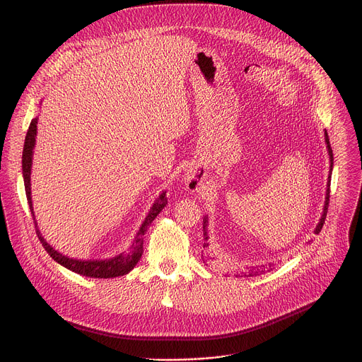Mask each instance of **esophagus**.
<instances>
[{"label": "esophagus", "instance_id": "1", "mask_svg": "<svg viewBox=\"0 0 362 362\" xmlns=\"http://www.w3.org/2000/svg\"><path fill=\"white\" fill-rule=\"evenodd\" d=\"M185 185L186 189L190 192H199L202 187V180L200 177L194 173V170H187L185 175Z\"/></svg>", "mask_w": 362, "mask_h": 362}]
</instances>
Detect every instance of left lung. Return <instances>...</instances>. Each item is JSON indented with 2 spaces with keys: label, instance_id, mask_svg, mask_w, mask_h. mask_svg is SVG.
<instances>
[{
  "label": "left lung",
  "instance_id": "8db88e82",
  "mask_svg": "<svg viewBox=\"0 0 362 362\" xmlns=\"http://www.w3.org/2000/svg\"><path fill=\"white\" fill-rule=\"evenodd\" d=\"M325 143H327V148H328V154H329V162H331V165H329V177H331L332 165H334V154H332V148H331V144H329V137H328L327 130H325ZM329 182H331V179H328V189H327V196H325L324 212H322V216H321V219H320V222H318V225H317V228H315V233H317V235L321 232V229H322V226H324V223H325L327 212H328V204H329ZM208 239H209V236H208V216H204V219H203V240H204L203 247H208V246H209V243H206V240H208ZM203 262H208V259L203 261ZM269 268H271V267H269ZM261 274H265V269H256L255 272H253V269H250L249 276H253V275L256 276V275H261ZM245 276H246V275H245Z\"/></svg>",
  "mask_w": 362,
  "mask_h": 362
}]
</instances>
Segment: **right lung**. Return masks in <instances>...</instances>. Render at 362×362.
<instances>
[{
  "mask_svg": "<svg viewBox=\"0 0 362 362\" xmlns=\"http://www.w3.org/2000/svg\"><path fill=\"white\" fill-rule=\"evenodd\" d=\"M35 136H37V119H33L25 136V141H24V150H23V177H24V186H25V194H27V200L30 204V211L31 215L34 218V212H33V202H31V183H30V175H31V163H33V150L35 146ZM168 204V197H166V192H163L158 200L153 203L150 212L147 214L144 222L141 223L132 249L129 252H123L115 257H110V259H105V261H80V259H73V257H69L60 252H57L56 249L51 247L49 243L45 242V239L41 236L38 228H37V222L34 218V225H35V232L37 236L40 239V242L42 243L44 249L48 252V255L53 257L56 262H59L60 265H63L64 268L84 275V276H90V278H116V276H122L129 274L136 264L140 261L141 253H143V239L144 235L148 229V226L151 225V222L156 219V216L162 212V209Z\"/></svg>",
  "mask_w": 362,
  "mask_h": 362,
  "instance_id": "right-lung-1",
  "label": "right lung"
}]
</instances>
